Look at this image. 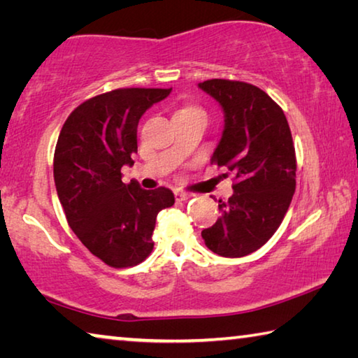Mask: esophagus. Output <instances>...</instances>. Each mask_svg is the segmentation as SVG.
<instances>
[{
  "label": "esophagus",
  "mask_w": 358,
  "mask_h": 358,
  "mask_svg": "<svg viewBox=\"0 0 358 358\" xmlns=\"http://www.w3.org/2000/svg\"><path fill=\"white\" fill-rule=\"evenodd\" d=\"M192 197V194H186L183 191H175V199H177L178 202H185V201H189Z\"/></svg>",
  "instance_id": "obj_1"
}]
</instances>
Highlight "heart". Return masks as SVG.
I'll return each instance as SVG.
<instances>
[{
  "label": "heart",
  "instance_id": "b5f03b06",
  "mask_svg": "<svg viewBox=\"0 0 358 358\" xmlns=\"http://www.w3.org/2000/svg\"><path fill=\"white\" fill-rule=\"evenodd\" d=\"M194 110H199L197 107H185V108H181V110H178L177 113H181V112H194Z\"/></svg>",
  "mask_w": 358,
  "mask_h": 358
}]
</instances>
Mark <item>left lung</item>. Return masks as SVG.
<instances>
[{
    "mask_svg": "<svg viewBox=\"0 0 358 358\" xmlns=\"http://www.w3.org/2000/svg\"><path fill=\"white\" fill-rule=\"evenodd\" d=\"M224 112L211 164L234 173V194L220 201L221 216L202 230L208 250L243 257L271 238L295 192V148L282 108L251 83L211 78L199 83Z\"/></svg>",
    "mask_w": 358,
    "mask_h": 358,
    "instance_id": "obj_1",
    "label": "left lung"
}]
</instances>
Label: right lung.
Wrapping results in <instances>:
<instances>
[{"mask_svg": "<svg viewBox=\"0 0 358 358\" xmlns=\"http://www.w3.org/2000/svg\"><path fill=\"white\" fill-rule=\"evenodd\" d=\"M172 88H120L85 101L59 132L53 178L66 220L102 262L134 266L153 250L156 216L175 203L167 187L142 189L121 181L137 153L138 120Z\"/></svg>", "mask_w": 358, "mask_h": 358, "instance_id": "right-lung-1", "label": "right lung"}]
</instances>
